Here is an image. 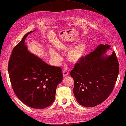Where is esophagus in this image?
<instances>
[{
  "label": "esophagus",
  "mask_w": 126,
  "mask_h": 126,
  "mask_svg": "<svg viewBox=\"0 0 126 126\" xmlns=\"http://www.w3.org/2000/svg\"><path fill=\"white\" fill-rule=\"evenodd\" d=\"M63 77H66L67 76H68V75H69V72H68V71L67 70H63Z\"/></svg>",
  "instance_id": "34e87169"
}]
</instances>
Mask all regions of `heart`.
<instances>
[{
    "label": "heart",
    "mask_w": 126,
    "mask_h": 126,
    "mask_svg": "<svg viewBox=\"0 0 126 126\" xmlns=\"http://www.w3.org/2000/svg\"><path fill=\"white\" fill-rule=\"evenodd\" d=\"M87 49V45L85 42H81L75 47L72 48L68 52L67 57L69 62L73 63H76L83 58L86 54ZM49 53L56 62L59 63L61 60V57L54 49H50Z\"/></svg>",
    "instance_id": "1"
}]
</instances>
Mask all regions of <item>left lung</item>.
I'll return each instance as SVG.
<instances>
[{
	"mask_svg": "<svg viewBox=\"0 0 126 126\" xmlns=\"http://www.w3.org/2000/svg\"><path fill=\"white\" fill-rule=\"evenodd\" d=\"M110 46L100 44L77 63L70 72L74 79L72 91L78 104L94 107L104 101L111 93L117 81L119 65L115 52H106Z\"/></svg>",
	"mask_w": 126,
	"mask_h": 126,
	"instance_id": "left-lung-1",
	"label": "left lung"
}]
</instances>
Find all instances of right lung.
I'll list each match as a JSON object with an SVG mask.
<instances>
[{
    "mask_svg": "<svg viewBox=\"0 0 126 126\" xmlns=\"http://www.w3.org/2000/svg\"><path fill=\"white\" fill-rule=\"evenodd\" d=\"M27 33L15 48L8 63L10 80L15 94L30 107L44 109L55 99L56 90L63 80L60 67L48 64L28 49Z\"/></svg>",
    "mask_w": 126,
    "mask_h": 126,
    "instance_id": "obj_1",
    "label": "right lung"
}]
</instances>
